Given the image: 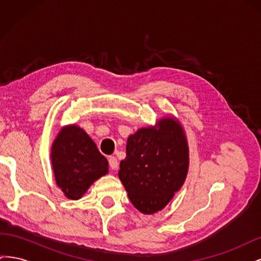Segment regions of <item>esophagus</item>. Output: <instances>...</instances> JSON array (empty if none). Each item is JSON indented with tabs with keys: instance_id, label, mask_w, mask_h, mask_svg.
<instances>
[{
	"instance_id": "1",
	"label": "esophagus",
	"mask_w": 261,
	"mask_h": 261,
	"mask_svg": "<svg viewBox=\"0 0 261 261\" xmlns=\"http://www.w3.org/2000/svg\"><path fill=\"white\" fill-rule=\"evenodd\" d=\"M109 164H110V167H111V169L112 170H116L117 169V167H118V162H117V159L115 156H110L109 158Z\"/></svg>"
}]
</instances>
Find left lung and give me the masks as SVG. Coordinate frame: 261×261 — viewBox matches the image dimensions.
Listing matches in <instances>:
<instances>
[{
  "label": "left lung",
  "instance_id": "8db88e82",
  "mask_svg": "<svg viewBox=\"0 0 261 261\" xmlns=\"http://www.w3.org/2000/svg\"><path fill=\"white\" fill-rule=\"evenodd\" d=\"M188 165L183 126L175 117L165 116L156 126L139 128L127 138L118 177L134 207L144 215H153L183 186Z\"/></svg>",
  "mask_w": 261,
  "mask_h": 261
}]
</instances>
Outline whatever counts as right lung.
<instances>
[{"label": "right lung", "instance_id": "add662e5", "mask_svg": "<svg viewBox=\"0 0 261 261\" xmlns=\"http://www.w3.org/2000/svg\"><path fill=\"white\" fill-rule=\"evenodd\" d=\"M55 181L68 199L78 200L89 187L109 172V162L82 127H62L51 147Z\"/></svg>", "mask_w": 261, "mask_h": 261}]
</instances>
